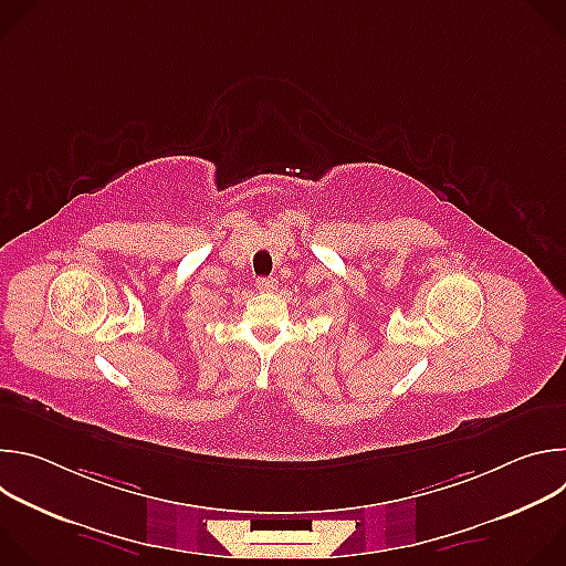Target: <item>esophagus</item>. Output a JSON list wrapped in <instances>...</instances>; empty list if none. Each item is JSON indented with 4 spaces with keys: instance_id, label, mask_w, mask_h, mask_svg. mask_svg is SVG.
<instances>
[{
    "instance_id": "34e87169",
    "label": "esophagus",
    "mask_w": 566,
    "mask_h": 566,
    "mask_svg": "<svg viewBox=\"0 0 566 566\" xmlns=\"http://www.w3.org/2000/svg\"><path fill=\"white\" fill-rule=\"evenodd\" d=\"M255 286H258L262 293H271V291H275L277 280H275V277H258Z\"/></svg>"
}]
</instances>
